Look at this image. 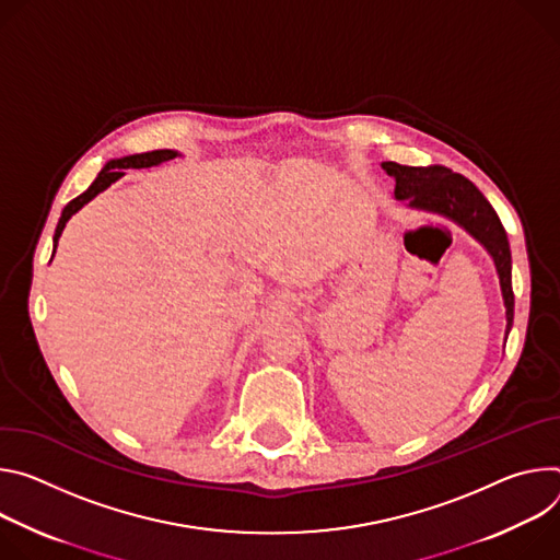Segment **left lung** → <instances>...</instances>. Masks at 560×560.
I'll use <instances>...</instances> for the list:
<instances>
[{"label":"left lung","mask_w":560,"mask_h":560,"mask_svg":"<svg viewBox=\"0 0 560 560\" xmlns=\"http://www.w3.org/2000/svg\"><path fill=\"white\" fill-rule=\"evenodd\" d=\"M383 168L396 179V198L407 200L409 207L441 213L465 231H469L493 258L499 271L501 291L505 300L508 331L514 323V291H512V254L508 233L485 200V196L460 173L447 166H405L398 162H383Z\"/></svg>","instance_id":"1"}]
</instances>
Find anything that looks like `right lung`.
<instances>
[{
  "label": "right lung",
  "mask_w": 560,
  "mask_h": 560,
  "mask_svg": "<svg viewBox=\"0 0 560 560\" xmlns=\"http://www.w3.org/2000/svg\"><path fill=\"white\" fill-rule=\"evenodd\" d=\"M177 153L175 151H151V153H140V155H129V158H121V160H110L102 171L100 175L95 177V182L89 186V189L78 196L75 200H71L65 211H61V218L57 222V229H55V246H57V240L61 235V231H65L69 218L73 213H78L86 202H91L100 191H104L106 186H110L117 177L124 175V168H144V166H153V164H160V162H166V160H173ZM55 254V252H52Z\"/></svg>",
  "instance_id": "obj_1"
}]
</instances>
